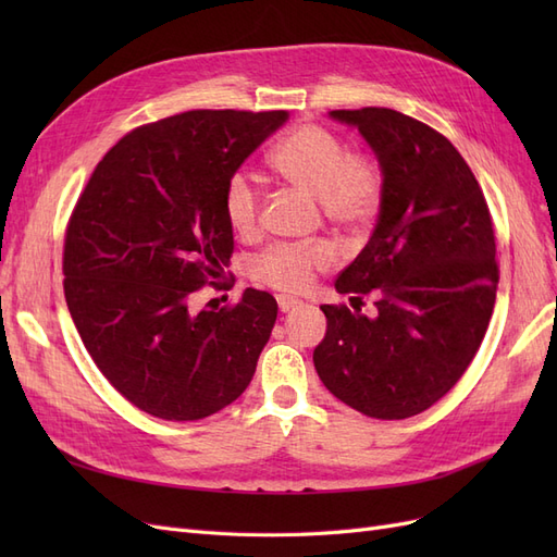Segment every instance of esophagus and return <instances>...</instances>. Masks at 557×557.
I'll return each instance as SVG.
<instances>
[{
    "instance_id": "obj_1",
    "label": "esophagus",
    "mask_w": 557,
    "mask_h": 557,
    "mask_svg": "<svg viewBox=\"0 0 557 557\" xmlns=\"http://www.w3.org/2000/svg\"><path fill=\"white\" fill-rule=\"evenodd\" d=\"M276 301H278V309L285 313V311H290V309H295L297 305H299V299H295V297H288V295H278L276 297Z\"/></svg>"
}]
</instances>
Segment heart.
Returning <instances> with one entry per match:
<instances>
[{"label":"heart","mask_w":557,"mask_h":557,"mask_svg":"<svg viewBox=\"0 0 557 557\" xmlns=\"http://www.w3.org/2000/svg\"><path fill=\"white\" fill-rule=\"evenodd\" d=\"M269 162L285 181L318 197L320 211L336 227H364L383 207L385 172L381 162L369 153H348L339 134L318 123H305L285 134ZM223 209L234 232H256L260 193L246 172H234L227 178ZM332 262L334 248L325 242L274 244L250 260V276L269 288L301 293Z\"/></svg>","instance_id":"obj_1"}]
</instances>
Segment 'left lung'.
<instances>
[{"instance_id":"left-lung-1","label":"left lung","mask_w":557,"mask_h":557,"mask_svg":"<svg viewBox=\"0 0 557 557\" xmlns=\"http://www.w3.org/2000/svg\"><path fill=\"white\" fill-rule=\"evenodd\" d=\"M356 125L383 172L372 239L334 288L376 318L323 305L325 339L313 364L327 391L369 418L430 409L467 372L495 309V230L476 176L430 125L383 107L330 111Z\"/></svg>"}]
</instances>
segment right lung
Masks as SVG:
<instances>
[{
  "label": "right lung",
  "mask_w": 557,
  "mask_h": 557,
  "mask_svg": "<svg viewBox=\"0 0 557 557\" xmlns=\"http://www.w3.org/2000/svg\"><path fill=\"white\" fill-rule=\"evenodd\" d=\"M288 111L197 109L148 123L99 160L64 234V297L97 369L134 407L162 420L225 409L256 374L276 299L197 311L234 237L227 178Z\"/></svg>",
  "instance_id": "add662e5"
}]
</instances>
